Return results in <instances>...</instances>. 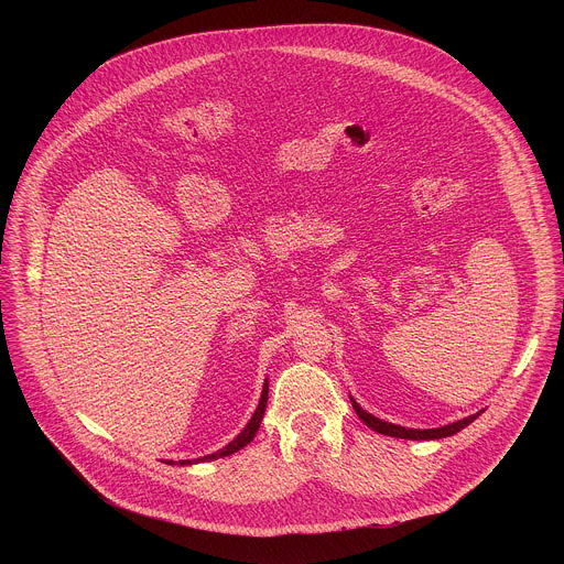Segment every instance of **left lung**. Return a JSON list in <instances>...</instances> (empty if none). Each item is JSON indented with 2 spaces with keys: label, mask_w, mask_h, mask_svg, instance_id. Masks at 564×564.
Wrapping results in <instances>:
<instances>
[{
  "label": "left lung",
  "mask_w": 564,
  "mask_h": 564,
  "mask_svg": "<svg viewBox=\"0 0 564 564\" xmlns=\"http://www.w3.org/2000/svg\"><path fill=\"white\" fill-rule=\"evenodd\" d=\"M351 405L356 410V414L376 432L380 434H387V436H398V438H410V441H434V438H445V436H452L456 432H460L463 427H467L469 423H474L478 419V414H471V416H465L460 421H454L449 425H443V427H430V430H414V427H402V425H395V423H387L373 414H369L367 410H362L358 403L354 402L351 398Z\"/></svg>",
  "instance_id": "obj_1"
}]
</instances>
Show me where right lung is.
Masks as SVG:
<instances>
[{
    "label": "right lung",
    "instance_id": "add662e5",
    "mask_svg": "<svg viewBox=\"0 0 564 564\" xmlns=\"http://www.w3.org/2000/svg\"><path fill=\"white\" fill-rule=\"evenodd\" d=\"M267 400H269V382H264V387H262V395H260V402H258L256 412L251 414L249 423L242 427L241 434H239L232 443H228L224 449H219V452H215V454H208V456H202V458H197V460H180V465L208 463V460H217V458L230 456V454H235V452L242 449L247 443H251V441H253V436H256V432H258V427H260V421H262V416H264V408H267ZM169 465H173V460H169Z\"/></svg>",
    "mask_w": 564,
    "mask_h": 564
}]
</instances>
